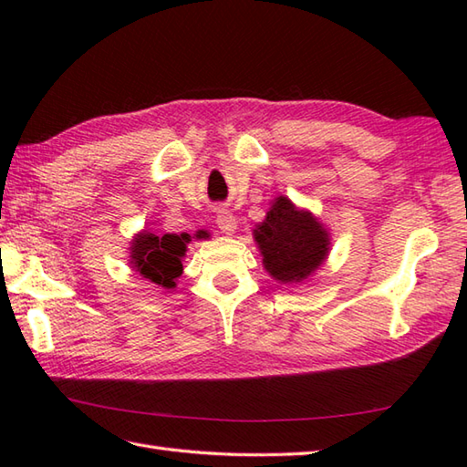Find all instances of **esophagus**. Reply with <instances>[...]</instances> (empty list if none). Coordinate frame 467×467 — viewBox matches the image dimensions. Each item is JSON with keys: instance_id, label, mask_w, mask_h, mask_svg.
<instances>
[{"instance_id": "obj_1", "label": "esophagus", "mask_w": 467, "mask_h": 467, "mask_svg": "<svg viewBox=\"0 0 467 467\" xmlns=\"http://www.w3.org/2000/svg\"><path fill=\"white\" fill-rule=\"evenodd\" d=\"M216 224H218V228H221V233H224V234H234L236 233V218L233 216V213L218 211Z\"/></svg>"}]
</instances>
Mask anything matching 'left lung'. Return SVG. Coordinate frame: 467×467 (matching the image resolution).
Wrapping results in <instances>:
<instances>
[{
  "instance_id": "left-lung-1",
  "label": "left lung",
  "mask_w": 467,
  "mask_h": 467,
  "mask_svg": "<svg viewBox=\"0 0 467 467\" xmlns=\"http://www.w3.org/2000/svg\"><path fill=\"white\" fill-rule=\"evenodd\" d=\"M263 266L281 285H301L325 265L331 251V233L306 208L289 196H276L263 223L253 228Z\"/></svg>"
}]
</instances>
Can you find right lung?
<instances>
[{
    "mask_svg": "<svg viewBox=\"0 0 467 467\" xmlns=\"http://www.w3.org/2000/svg\"><path fill=\"white\" fill-rule=\"evenodd\" d=\"M196 241L206 239V231H196ZM194 236L181 234H154L150 228H142L130 241V269L162 289H174L176 279L182 275V259L188 251V243Z\"/></svg>",
    "mask_w": 467,
    "mask_h": 467,
    "instance_id": "add662e5",
    "label": "right lung"
}]
</instances>
